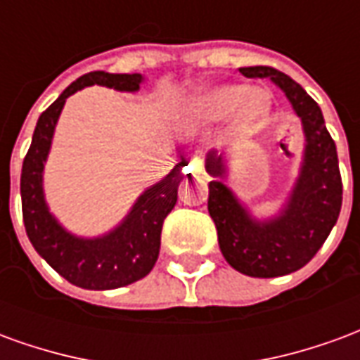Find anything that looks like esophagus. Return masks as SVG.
I'll use <instances>...</instances> for the list:
<instances>
[{
  "mask_svg": "<svg viewBox=\"0 0 360 360\" xmlns=\"http://www.w3.org/2000/svg\"><path fill=\"white\" fill-rule=\"evenodd\" d=\"M187 172L191 173V175H202L204 172V165H202V160L196 156H191L187 160Z\"/></svg>",
  "mask_w": 360,
  "mask_h": 360,
  "instance_id": "obj_1",
  "label": "esophagus"
}]
</instances>
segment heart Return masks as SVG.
Returning a JSON list of instances; mask_svg holds the SVG:
<instances>
[{"mask_svg":"<svg viewBox=\"0 0 360 360\" xmlns=\"http://www.w3.org/2000/svg\"><path fill=\"white\" fill-rule=\"evenodd\" d=\"M268 110L270 98L264 90L226 82L206 86L191 96L181 110V117L193 127L216 125L229 117L235 129L250 133L264 121Z\"/></svg>","mask_w":360,"mask_h":360,"instance_id":"heart-1","label":"heart"}]
</instances>
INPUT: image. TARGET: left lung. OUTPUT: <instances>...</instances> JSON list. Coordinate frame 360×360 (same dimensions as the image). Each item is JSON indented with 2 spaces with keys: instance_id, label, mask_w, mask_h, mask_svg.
Returning <instances> with one entry per match:
<instances>
[{
  "instance_id": "1",
  "label": "left lung",
  "mask_w": 360,
  "mask_h": 360,
  "mask_svg": "<svg viewBox=\"0 0 360 360\" xmlns=\"http://www.w3.org/2000/svg\"><path fill=\"white\" fill-rule=\"evenodd\" d=\"M247 79H270L301 119L302 156L293 187L274 216L257 218L224 181L229 175L226 150H210L206 172L210 181L208 212L218 229L227 264L250 278H278L301 270L324 245L341 210V175L335 142L322 110L301 84L274 67H241Z\"/></svg>"
}]
</instances>
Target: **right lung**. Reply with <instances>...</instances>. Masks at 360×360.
Returning a JSON list of instances; mask_svg holds the SVG:
<instances>
[{
	"mask_svg": "<svg viewBox=\"0 0 360 360\" xmlns=\"http://www.w3.org/2000/svg\"><path fill=\"white\" fill-rule=\"evenodd\" d=\"M142 82L144 77L141 73L111 75L92 71L79 77L38 117L32 144L22 162L20 198L28 239L36 252L59 276L82 289H117L148 276L160 255L164 219L177 202L185 162H179L164 179L146 188L134 200L125 218L108 233L81 237L59 224L44 193V167L50 156L56 125L65 100L77 90L100 84L119 92H139Z\"/></svg>",
	"mask_w": 360,
	"mask_h": 360,
	"instance_id": "right-lung-1",
	"label": "right lung"
}]
</instances>
